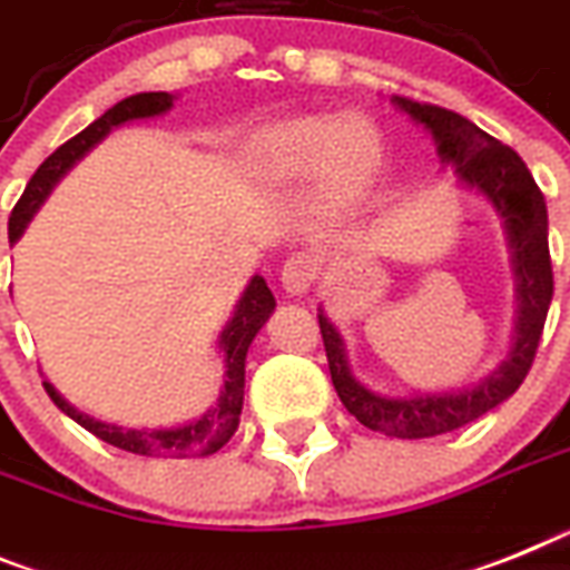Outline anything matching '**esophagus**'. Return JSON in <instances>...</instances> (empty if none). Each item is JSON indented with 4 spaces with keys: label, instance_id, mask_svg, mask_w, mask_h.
I'll list each match as a JSON object with an SVG mask.
<instances>
[{
    "label": "esophagus",
    "instance_id": "esophagus-1",
    "mask_svg": "<svg viewBox=\"0 0 570 570\" xmlns=\"http://www.w3.org/2000/svg\"><path fill=\"white\" fill-rule=\"evenodd\" d=\"M320 259L311 250L291 253L285 265H282V288L288 294H305L311 288V282L317 279Z\"/></svg>",
    "mask_w": 570,
    "mask_h": 570
}]
</instances>
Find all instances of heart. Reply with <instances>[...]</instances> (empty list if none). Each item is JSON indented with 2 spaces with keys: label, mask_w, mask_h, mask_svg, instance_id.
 <instances>
[{
  "label": "heart",
  "mask_w": 570,
  "mask_h": 570,
  "mask_svg": "<svg viewBox=\"0 0 570 570\" xmlns=\"http://www.w3.org/2000/svg\"><path fill=\"white\" fill-rule=\"evenodd\" d=\"M381 132L363 118L311 115L276 124L247 144V167L267 184L308 181L320 175V198L343 204L381 167Z\"/></svg>",
  "instance_id": "obj_1"
}]
</instances>
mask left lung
Wrapping results in <instances>:
<instances>
[{
	"mask_svg": "<svg viewBox=\"0 0 570 570\" xmlns=\"http://www.w3.org/2000/svg\"><path fill=\"white\" fill-rule=\"evenodd\" d=\"M395 104L412 120L430 129L441 160L452 164L461 181L479 189L481 196L493 204L495 213L504 218L519 282L517 345L510 352V360H504L502 366L475 389L444 392V395L381 397L368 392L366 386H360L348 372L337 328L328 323V317L320 314V334H323L325 357H328V372H332V383L345 410L352 412L360 424L383 432V435L432 438L473 424L475 417L508 401L528 377L553 296L548 207H544L542 189L537 187L524 160L502 140H495L493 135L461 118L459 111L417 104L410 97H395Z\"/></svg>",
	"mask_w": 570,
	"mask_h": 570,
	"instance_id": "1",
	"label": "left lung"
}]
</instances>
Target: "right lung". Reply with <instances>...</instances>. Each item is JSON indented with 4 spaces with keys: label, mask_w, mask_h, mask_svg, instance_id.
I'll use <instances>...</instances> for the list:
<instances>
[{
    "label": "right lung",
    "mask_w": 570,
    "mask_h": 570,
    "mask_svg": "<svg viewBox=\"0 0 570 570\" xmlns=\"http://www.w3.org/2000/svg\"><path fill=\"white\" fill-rule=\"evenodd\" d=\"M173 106V95L167 91H144V95H132L120 100L118 106H111L106 115L89 124L80 135H75L71 140L53 149L46 160L40 164V169L33 173V178L28 181L26 193L19 196L17 207L11 210L8 218V238L17 242L26 230V225L31 222V216L37 213V207L42 204V198L48 196V189L57 184L62 173H66L77 158L89 153L91 146L100 138H106L109 129L126 124V120L138 118H153V115H164V111ZM276 299L267 288V282L262 276H253L250 285H247L245 296L238 299L236 317L227 323V328L222 332L218 345L225 348V363H227V381L222 389V397L213 406L207 415H202L198 421L187 426H175V430H124V426L104 424V421H95V417L77 412L71 403H66L60 397V392L51 386L48 381H42L48 397L57 403V410L66 412L71 421L89 430L91 435H97L106 444L118 446V450L135 452V455H155V459H196V455H210V452L222 450V446L230 441V435L238 426V415H242V401H245V357L247 345L253 343L256 332L265 325L267 314L274 311Z\"/></svg>",
    "instance_id": "right-lung-1"
}]
</instances>
